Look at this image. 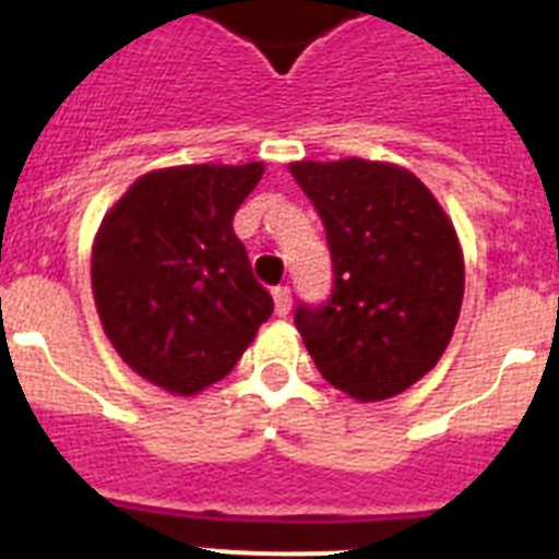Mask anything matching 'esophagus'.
<instances>
[{"mask_svg": "<svg viewBox=\"0 0 559 559\" xmlns=\"http://www.w3.org/2000/svg\"><path fill=\"white\" fill-rule=\"evenodd\" d=\"M274 310L280 319H285V316L290 313V288L288 285H280V288H274Z\"/></svg>", "mask_w": 559, "mask_h": 559, "instance_id": "obj_1", "label": "esophagus"}]
</instances>
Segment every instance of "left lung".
<instances>
[{
	"mask_svg": "<svg viewBox=\"0 0 559 559\" xmlns=\"http://www.w3.org/2000/svg\"><path fill=\"white\" fill-rule=\"evenodd\" d=\"M333 257V296L296 308L322 378L360 403L406 392L451 344L464 296L453 221L412 170L349 156L290 162Z\"/></svg>",
	"mask_w": 559,
	"mask_h": 559,
	"instance_id": "obj_1",
	"label": "left lung"
}]
</instances>
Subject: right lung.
<instances>
[{
    "label": "right lung",
    "instance_id": "add662e5",
    "mask_svg": "<svg viewBox=\"0 0 559 559\" xmlns=\"http://www.w3.org/2000/svg\"><path fill=\"white\" fill-rule=\"evenodd\" d=\"M263 162L179 165L133 181L92 243L111 347L153 386L192 397L224 380L274 310L231 229Z\"/></svg>",
    "mask_w": 559,
    "mask_h": 559
}]
</instances>
